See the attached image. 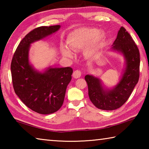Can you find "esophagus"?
<instances>
[{"mask_svg": "<svg viewBox=\"0 0 149 149\" xmlns=\"http://www.w3.org/2000/svg\"><path fill=\"white\" fill-rule=\"evenodd\" d=\"M81 75V72L79 70H75V71L73 73V77H74L75 79H77V78H79Z\"/></svg>", "mask_w": 149, "mask_h": 149, "instance_id": "1", "label": "esophagus"}]
</instances>
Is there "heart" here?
I'll use <instances>...</instances> for the list:
<instances>
[{
  "label": "heart",
  "mask_w": 149,
  "mask_h": 149,
  "mask_svg": "<svg viewBox=\"0 0 149 149\" xmlns=\"http://www.w3.org/2000/svg\"><path fill=\"white\" fill-rule=\"evenodd\" d=\"M105 41L106 35L102 31L91 27H81L70 33L66 42L70 49L75 51L84 49V56L92 59L99 53ZM61 52L65 57H74V53L68 48L62 47Z\"/></svg>",
  "instance_id": "obj_1"
}]
</instances>
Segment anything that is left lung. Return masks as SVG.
<instances>
[{
  "label": "left lung",
  "mask_w": 149,
  "mask_h": 149,
  "mask_svg": "<svg viewBox=\"0 0 149 149\" xmlns=\"http://www.w3.org/2000/svg\"><path fill=\"white\" fill-rule=\"evenodd\" d=\"M110 50L118 52L124 59V68L118 84L107 87L99 77L89 74L85 77L91 101L104 110H114L122 107L129 99L139 77V51L124 27H120Z\"/></svg>",
  "instance_id": "8db88e82"
}]
</instances>
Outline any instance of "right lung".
Returning a JSON list of instances; mask_svg holds the SVG:
<instances>
[{"label": "right lung", "instance_id": "add662e5", "mask_svg": "<svg viewBox=\"0 0 149 149\" xmlns=\"http://www.w3.org/2000/svg\"><path fill=\"white\" fill-rule=\"evenodd\" d=\"M60 27L41 26L29 32L19 42L12 60L15 93L25 105L39 114H52L61 108L73 70L51 65L41 71L35 69L29 61V49L31 44L55 33Z\"/></svg>", "mask_w": 149, "mask_h": 149}]
</instances>
